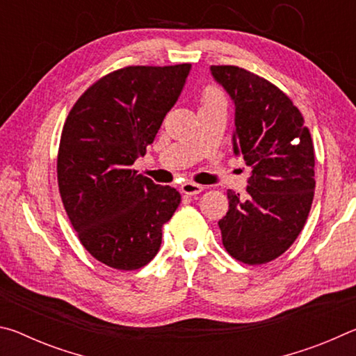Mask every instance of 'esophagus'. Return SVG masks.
Masks as SVG:
<instances>
[{"mask_svg": "<svg viewBox=\"0 0 356 356\" xmlns=\"http://www.w3.org/2000/svg\"><path fill=\"white\" fill-rule=\"evenodd\" d=\"M202 190H204L202 185H197L193 182H185L180 185V191H182L186 196H196V195H200Z\"/></svg>", "mask_w": 356, "mask_h": 356, "instance_id": "1", "label": "esophagus"}]
</instances>
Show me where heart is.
<instances>
[{"label":"heart","mask_w":356,"mask_h":356,"mask_svg":"<svg viewBox=\"0 0 356 356\" xmlns=\"http://www.w3.org/2000/svg\"><path fill=\"white\" fill-rule=\"evenodd\" d=\"M202 106H212V105H226V95L222 94L221 89L215 86H209L204 89L202 92ZM201 106V108H202Z\"/></svg>","instance_id":"1"}]
</instances>
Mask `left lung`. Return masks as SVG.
<instances>
[{
  "label": "left lung",
  "mask_w": 356,
  "mask_h": 356,
  "mask_svg": "<svg viewBox=\"0 0 356 356\" xmlns=\"http://www.w3.org/2000/svg\"><path fill=\"white\" fill-rule=\"evenodd\" d=\"M210 72L236 106L234 154L251 168L246 195L227 190L218 221L222 245L237 261L267 264L291 248L314 200V146L305 119L287 95L237 65Z\"/></svg>",
  "instance_id": "left-lung-1"
}]
</instances>
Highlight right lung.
I'll list each match as a JSON object with an SVG mask.
<instances>
[{
  "mask_svg": "<svg viewBox=\"0 0 356 356\" xmlns=\"http://www.w3.org/2000/svg\"><path fill=\"white\" fill-rule=\"evenodd\" d=\"M191 64L130 65L86 89L65 119L58 185L81 245L99 262L138 270L155 257L180 204L176 188L131 170L176 104Z\"/></svg>",
  "mask_w": 356,
  "mask_h": 356,
  "instance_id": "obj_1",
  "label": "right lung"
}]
</instances>
